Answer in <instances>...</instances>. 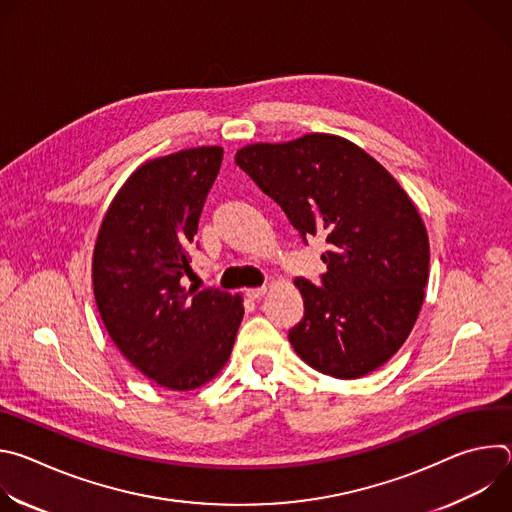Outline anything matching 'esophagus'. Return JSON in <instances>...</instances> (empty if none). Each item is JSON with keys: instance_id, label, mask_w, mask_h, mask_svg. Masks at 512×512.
I'll return each instance as SVG.
<instances>
[{"instance_id": "1", "label": "esophagus", "mask_w": 512, "mask_h": 512, "mask_svg": "<svg viewBox=\"0 0 512 512\" xmlns=\"http://www.w3.org/2000/svg\"><path fill=\"white\" fill-rule=\"evenodd\" d=\"M267 294V287L263 285V287H253V289H247V296L251 298V300H259V298H263Z\"/></svg>"}]
</instances>
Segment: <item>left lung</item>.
<instances>
[{
    "instance_id": "8db88e82",
    "label": "left lung",
    "mask_w": 512,
    "mask_h": 512,
    "mask_svg": "<svg viewBox=\"0 0 512 512\" xmlns=\"http://www.w3.org/2000/svg\"><path fill=\"white\" fill-rule=\"evenodd\" d=\"M235 162L304 243L310 235L328 243L320 285L294 281L304 318L289 330L291 346L336 379L379 369L413 330L429 275L427 231L407 192L375 158L330 133L251 143Z\"/></svg>"
}]
</instances>
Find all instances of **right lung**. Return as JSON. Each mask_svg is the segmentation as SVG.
<instances>
[{
	"label": "right lung",
	"instance_id": "1",
	"mask_svg": "<svg viewBox=\"0 0 512 512\" xmlns=\"http://www.w3.org/2000/svg\"><path fill=\"white\" fill-rule=\"evenodd\" d=\"M221 162L223 148L202 145L141 164L109 204L93 251V291L111 340L172 391L221 373L245 314L241 296L182 285Z\"/></svg>",
	"mask_w": 512,
	"mask_h": 512
}]
</instances>
